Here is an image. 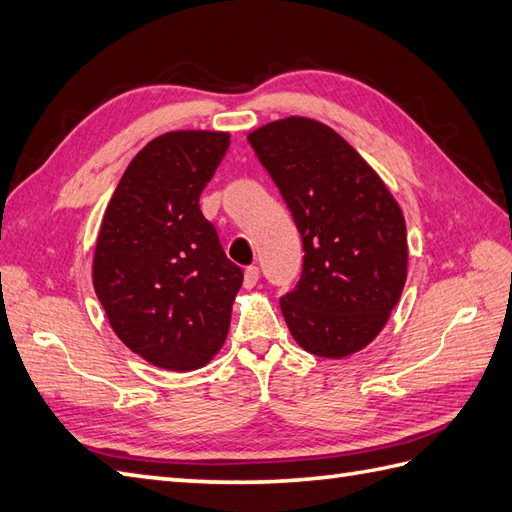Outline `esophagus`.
I'll return each instance as SVG.
<instances>
[{
  "instance_id": "34e87169",
  "label": "esophagus",
  "mask_w": 512,
  "mask_h": 512,
  "mask_svg": "<svg viewBox=\"0 0 512 512\" xmlns=\"http://www.w3.org/2000/svg\"><path fill=\"white\" fill-rule=\"evenodd\" d=\"M258 278H260V271H258V267H247L245 269V276H243V286L245 289H254V286L258 284Z\"/></svg>"
}]
</instances>
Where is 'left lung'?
<instances>
[{"label": "left lung", "mask_w": 512, "mask_h": 512, "mask_svg": "<svg viewBox=\"0 0 512 512\" xmlns=\"http://www.w3.org/2000/svg\"><path fill=\"white\" fill-rule=\"evenodd\" d=\"M302 234V276L280 308L306 352L343 358L384 328L406 282L402 208L356 149L306 117L247 136Z\"/></svg>", "instance_id": "obj_1"}]
</instances>
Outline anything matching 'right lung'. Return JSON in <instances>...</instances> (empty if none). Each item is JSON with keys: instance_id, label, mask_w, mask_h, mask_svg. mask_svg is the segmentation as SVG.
Listing matches in <instances>:
<instances>
[{"instance_id": "obj_1", "label": "right lung", "mask_w": 512, "mask_h": 512, "mask_svg": "<svg viewBox=\"0 0 512 512\" xmlns=\"http://www.w3.org/2000/svg\"><path fill=\"white\" fill-rule=\"evenodd\" d=\"M228 145V132L206 130L149 141L121 176L99 228V302L119 339L162 369L204 367L228 336L243 271L199 210Z\"/></svg>"}]
</instances>
